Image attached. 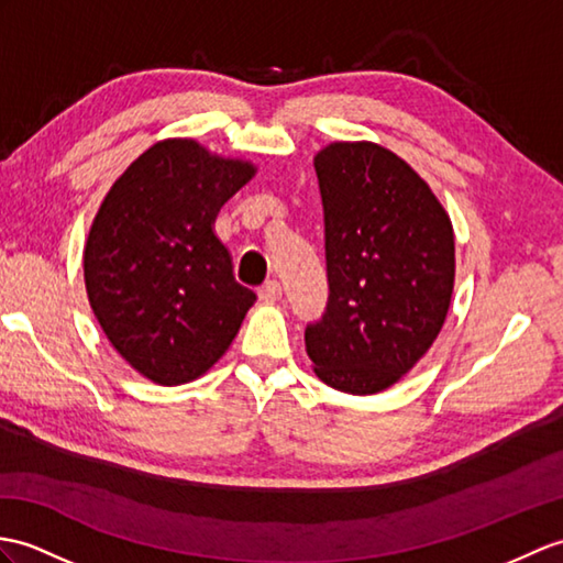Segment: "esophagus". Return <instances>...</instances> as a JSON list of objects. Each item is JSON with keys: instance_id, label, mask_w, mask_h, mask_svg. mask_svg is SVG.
Returning <instances> with one entry per match:
<instances>
[{"instance_id": "34e87169", "label": "esophagus", "mask_w": 563, "mask_h": 563, "mask_svg": "<svg viewBox=\"0 0 563 563\" xmlns=\"http://www.w3.org/2000/svg\"><path fill=\"white\" fill-rule=\"evenodd\" d=\"M258 297L264 299V302H278L283 297V285L278 280H268L258 287Z\"/></svg>"}]
</instances>
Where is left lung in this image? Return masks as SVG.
Listing matches in <instances>:
<instances>
[{"label":"left lung","mask_w":563,"mask_h":563,"mask_svg":"<svg viewBox=\"0 0 563 563\" xmlns=\"http://www.w3.org/2000/svg\"><path fill=\"white\" fill-rule=\"evenodd\" d=\"M329 302L305 345L323 384L378 394L437 341L453 295L451 220L415 169L376 143H331L317 158Z\"/></svg>","instance_id":"1"}]
</instances>
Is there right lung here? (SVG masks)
Returning <instances> with one entry per match:
<instances>
[{
    "label": "right lung",
    "instance_id": "right-lung-1",
    "mask_svg": "<svg viewBox=\"0 0 563 563\" xmlns=\"http://www.w3.org/2000/svg\"><path fill=\"white\" fill-rule=\"evenodd\" d=\"M252 175L250 163L167 139L126 167L90 225L88 302L114 350L155 384L206 374L254 305L213 232L220 206Z\"/></svg>",
    "mask_w": 563,
    "mask_h": 563
}]
</instances>
